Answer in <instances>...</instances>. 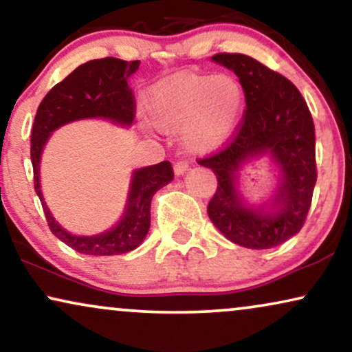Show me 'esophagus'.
<instances>
[{"instance_id": "1", "label": "esophagus", "mask_w": 352, "mask_h": 352, "mask_svg": "<svg viewBox=\"0 0 352 352\" xmlns=\"http://www.w3.org/2000/svg\"><path fill=\"white\" fill-rule=\"evenodd\" d=\"M186 168H188V164L185 161H177L173 164V172H175V175H184L186 172Z\"/></svg>"}]
</instances>
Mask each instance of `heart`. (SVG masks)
<instances>
[{"instance_id": "heart-1", "label": "heart", "mask_w": 352, "mask_h": 352, "mask_svg": "<svg viewBox=\"0 0 352 352\" xmlns=\"http://www.w3.org/2000/svg\"><path fill=\"white\" fill-rule=\"evenodd\" d=\"M146 106L156 127H182L186 151L209 154L236 132L245 111V90L232 75L175 74L149 88Z\"/></svg>"}]
</instances>
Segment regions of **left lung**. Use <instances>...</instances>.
Wrapping results in <instances>:
<instances>
[{
    "mask_svg": "<svg viewBox=\"0 0 352 352\" xmlns=\"http://www.w3.org/2000/svg\"><path fill=\"white\" fill-rule=\"evenodd\" d=\"M212 60L232 69L245 90L246 107L233 137L222 149L198 164L217 177V190L208 204L212 223L228 240L251 250L283 245L299 233L311 209L317 182L316 130L311 111L296 87L259 60L240 53H217ZM270 152L283 168V186L275 210L246 208L234 180L241 164Z\"/></svg>",
    "mask_w": 352,
    "mask_h": 352,
    "instance_id": "left-lung-1",
    "label": "left lung"
}]
</instances>
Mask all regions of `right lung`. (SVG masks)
<instances>
[{"label":"right lung","mask_w":352,"mask_h":352,"mask_svg":"<svg viewBox=\"0 0 352 352\" xmlns=\"http://www.w3.org/2000/svg\"><path fill=\"white\" fill-rule=\"evenodd\" d=\"M138 65L140 60L117 58L88 60L78 65L63 82L56 83L36 109L30 138L35 191L43 206L46 222L53 235L82 254H125L142 245L151 223L149 209L153 195L173 179L172 164L162 161L156 166L138 168L133 173L125 214L112 230L96 236H75L54 222L50 209L46 208L40 190L41 149L53 130L72 120L102 117L122 125L132 124L137 104L127 78L138 69Z\"/></svg>","instance_id":"obj_1"}]
</instances>
